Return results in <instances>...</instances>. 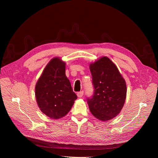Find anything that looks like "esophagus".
I'll use <instances>...</instances> for the list:
<instances>
[{
  "mask_svg": "<svg viewBox=\"0 0 158 158\" xmlns=\"http://www.w3.org/2000/svg\"><path fill=\"white\" fill-rule=\"evenodd\" d=\"M83 95H84V92H83V91H80V92L77 93V96L78 98H82L83 96Z\"/></svg>",
  "mask_w": 158,
  "mask_h": 158,
  "instance_id": "1",
  "label": "esophagus"
}]
</instances>
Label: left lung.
Masks as SVG:
<instances>
[{"mask_svg": "<svg viewBox=\"0 0 158 158\" xmlns=\"http://www.w3.org/2000/svg\"><path fill=\"white\" fill-rule=\"evenodd\" d=\"M94 93L88 99L89 111L102 121L117 117L127 97V85L117 66L107 56L100 57L90 63Z\"/></svg>", "mask_w": 158, "mask_h": 158, "instance_id": "obj_1", "label": "left lung"}]
</instances>
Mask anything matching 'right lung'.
Returning a JSON list of instances; mask_svg holds the SVG:
<instances>
[{
    "mask_svg": "<svg viewBox=\"0 0 158 158\" xmlns=\"http://www.w3.org/2000/svg\"><path fill=\"white\" fill-rule=\"evenodd\" d=\"M66 63L54 57L38 79L35 85V98L42 113L52 119L64 117L77 99L69 80L65 74Z\"/></svg>",
    "mask_w": 158,
    "mask_h": 158,
    "instance_id": "obj_1",
    "label": "right lung"
}]
</instances>
